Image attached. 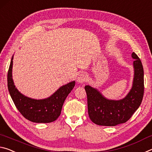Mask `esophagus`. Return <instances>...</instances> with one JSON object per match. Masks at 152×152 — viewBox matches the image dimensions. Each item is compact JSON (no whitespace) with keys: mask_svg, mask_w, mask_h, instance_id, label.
<instances>
[{"mask_svg":"<svg viewBox=\"0 0 152 152\" xmlns=\"http://www.w3.org/2000/svg\"><path fill=\"white\" fill-rule=\"evenodd\" d=\"M86 75L85 73H81L79 75L77 78V81L79 83H81L85 82L86 81Z\"/></svg>","mask_w":152,"mask_h":152,"instance_id":"1","label":"esophagus"}]
</instances>
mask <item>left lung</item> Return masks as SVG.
Returning a JSON list of instances; mask_svg holds the SVG:
<instances>
[{
    "label": "left lung",
    "instance_id": "left-lung-1",
    "mask_svg": "<svg viewBox=\"0 0 152 152\" xmlns=\"http://www.w3.org/2000/svg\"><path fill=\"white\" fill-rule=\"evenodd\" d=\"M134 77L132 88L125 98L118 100L104 97L98 89L86 86L89 116L94 123L114 126L125 123L137 110L144 93L143 68L141 60L133 53Z\"/></svg>",
    "mask_w": 152,
    "mask_h": 152
}]
</instances>
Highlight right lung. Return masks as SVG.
<instances>
[{"label":"right lung","instance_id":"add662e5","mask_svg":"<svg viewBox=\"0 0 152 152\" xmlns=\"http://www.w3.org/2000/svg\"><path fill=\"white\" fill-rule=\"evenodd\" d=\"M13 60V56L8 71L7 85L17 110L26 119L34 123H48L56 121L61 114L64 100L75 85V81L60 87L53 95L47 98L36 99L29 98L19 91L15 86L12 76Z\"/></svg>","mask_w":152,"mask_h":152}]
</instances>
